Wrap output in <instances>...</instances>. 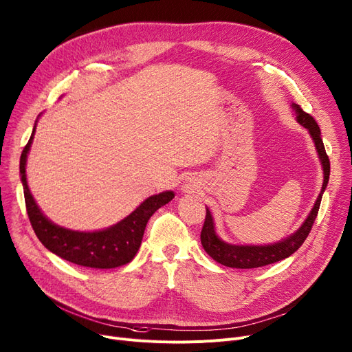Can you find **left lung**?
<instances>
[{
	"label": "left lung",
	"mask_w": 352,
	"mask_h": 352,
	"mask_svg": "<svg viewBox=\"0 0 352 352\" xmlns=\"http://www.w3.org/2000/svg\"><path fill=\"white\" fill-rule=\"evenodd\" d=\"M292 106L298 115L296 116L298 122L309 131L312 140L316 145V151L319 154L320 162H322V166H324L322 190H320V194H319L318 200H316L311 214L308 216V219L305 220V223L302 224L299 230L295 234H292L290 237H287L279 243L270 244V246H234V244H227V243L221 241L216 236V232H214V223H212L211 212L207 208L206 210V220H204V226L201 230V244H203L204 250L210 254V257H212L214 261L224 265V266L236 267V269H253V267H262L266 265L276 263V262L283 261V258L289 257L292 253H295L311 233V228L318 216L320 200H322V194L328 184L331 164H329V158L327 155L322 138H320V129L316 124V120L309 113L305 112L299 104L292 103Z\"/></svg>",
	"instance_id": "8db88e82"
}]
</instances>
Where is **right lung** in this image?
Returning <instances> with one entry per match:
<instances>
[{"label":"right lung","instance_id":"add662e5","mask_svg":"<svg viewBox=\"0 0 352 352\" xmlns=\"http://www.w3.org/2000/svg\"><path fill=\"white\" fill-rule=\"evenodd\" d=\"M33 136L34 129L23 149L20 158V174L28 219L44 248H47L50 252L67 262L85 267L112 269L129 263L141 246L149 217L160 207L170 203L174 198V192L165 191L146 198L126 219L102 232L83 233L58 227L43 216L27 186L25 161L30 145L33 142Z\"/></svg>","mask_w":352,"mask_h":352}]
</instances>
